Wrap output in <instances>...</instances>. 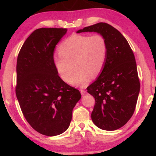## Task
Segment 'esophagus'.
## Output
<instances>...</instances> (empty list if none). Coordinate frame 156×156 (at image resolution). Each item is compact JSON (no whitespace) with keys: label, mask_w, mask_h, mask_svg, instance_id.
<instances>
[{"label":"esophagus","mask_w":156,"mask_h":156,"mask_svg":"<svg viewBox=\"0 0 156 156\" xmlns=\"http://www.w3.org/2000/svg\"><path fill=\"white\" fill-rule=\"evenodd\" d=\"M80 93L82 94V96H84V95L86 94V91L84 90V89H80Z\"/></svg>","instance_id":"obj_1"}]
</instances>
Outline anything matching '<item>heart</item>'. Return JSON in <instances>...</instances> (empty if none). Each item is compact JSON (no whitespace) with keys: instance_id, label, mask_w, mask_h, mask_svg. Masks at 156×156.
<instances>
[{"instance_id":"1","label":"heart","mask_w":156,"mask_h":156,"mask_svg":"<svg viewBox=\"0 0 156 156\" xmlns=\"http://www.w3.org/2000/svg\"><path fill=\"white\" fill-rule=\"evenodd\" d=\"M58 53L53 62L60 78L73 86L83 87L101 73L107 56V43L100 34H74L60 44ZM73 68L76 72L71 78Z\"/></svg>"}]
</instances>
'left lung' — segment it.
<instances>
[{
    "mask_svg": "<svg viewBox=\"0 0 156 156\" xmlns=\"http://www.w3.org/2000/svg\"><path fill=\"white\" fill-rule=\"evenodd\" d=\"M82 32H96L107 41L106 62L87 92L96 100L91 113L95 125L103 130H116L128 122L136 109L140 84L135 56L122 34L107 23L77 31Z\"/></svg>",
    "mask_w": 156,
    "mask_h": 156,
    "instance_id": "8db88e82",
    "label": "left lung"
}]
</instances>
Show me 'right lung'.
Masks as SVG:
<instances>
[{"label": "right lung", "mask_w": 156, "mask_h": 156, "mask_svg": "<svg viewBox=\"0 0 156 156\" xmlns=\"http://www.w3.org/2000/svg\"><path fill=\"white\" fill-rule=\"evenodd\" d=\"M67 29L40 28L31 33L17 58L16 94L25 119L43 135L54 136L69 126L72 111L81 98L78 89L58 75L55 47Z\"/></svg>", "instance_id": "right-lung-1"}]
</instances>
